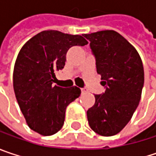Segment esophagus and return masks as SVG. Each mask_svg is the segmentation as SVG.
Instances as JSON below:
<instances>
[{
  "label": "esophagus",
  "mask_w": 156,
  "mask_h": 156,
  "mask_svg": "<svg viewBox=\"0 0 156 156\" xmlns=\"http://www.w3.org/2000/svg\"><path fill=\"white\" fill-rule=\"evenodd\" d=\"M81 90H82V93H83V94H84V93H86V92H87V89H85V88H83V89H81Z\"/></svg>",
  "instance_id": "1"
}]
</instances>
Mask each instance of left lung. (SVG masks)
<instances>
[{
    "label": "left lung",
    "instance_id": "8db88e82",
    "mask_svg": "<svg viewBox=\"0 0 156 156\" xmlns=\"http://www.w3.org/2000/svg\"><path fill=\"white\" fill-rule=\"evenodd\" d=\"M90 43L97 73L106 90L95 95L87 111L89 124L96 133L109 137L119 133L139 106L144 85V67L139 52L114 30L83 35Z\"/></svg>",
    "mask_w": 156,
    "mask_h": 156
}]
</instances>
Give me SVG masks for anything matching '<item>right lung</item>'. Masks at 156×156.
Returning a JSON list of instances; mask_svg holds the SVG:
<instances>
[{"instance_id": "1", "label": "right lung", "mask_w": 156, "mask_h": 156, "mask_svg": "<svg viewBox=\"0 0 156 156\" xmlns=\"http://www.w3.org/2000/svg\"><path fill=\"white\" fill-rule=\"evenodd\" d=\"M86 44L82 35L48 30L32 37L21 48L14 66L13 88L31 129L42 136L60 130L66 106L80 96L81 90L54 85L55 72L64 68L71 47Z\"/></svg>"}]
</instances>
